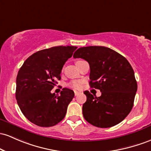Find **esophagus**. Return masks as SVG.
I'll return each mask as SVG.
<instances>
[{"instance_id":"34e87169","label":"esophagus","mask_w":151,"mask_h":151,"mask_svg":"<svg viewBox=\"0 0 151 151\" xmlns=\"http://www.w3.org/2000/svg\"><path fill=\"white\" fill-rule=\"evenodd\" d=\"M79 94H80V92H77V91H74V95H75V96L79 95Z\"/></svg>"}]
</instances>
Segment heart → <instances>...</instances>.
Wrapping results in <instances>:
<instances>
[{
    "label": "heart",
    "instance_id": "obj_1",
    "mask_svg": "<svg viewBox=\"0 0 151 151\" xmlns=\"http://www.w3.org/2000/svg\"><path fill=\"white\" fill-rule=\"evenodd\" d=\"M79 62V61H77V62ZM69 87L75 89H80L81 87H82V82H80V81H77V80L72 81V82H71L70 83H69Z\"/></svg>",
    "mask_w": 151,
    "mask_h": 151
}]
</instances>
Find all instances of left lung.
<instances>
[{
	"label": "left lung",
	"mask_w": 151,
	"mask_h": 151,
	"mask_svg": "<svg viewBox=\"0 0 151 151\" xmlns=\"http://www.w3.org/2000/svg\"><path fill=\"white\" fill-rule=\"evenodd\" d=\"M74 58H81L90 67L89 85L100 89V97L84 92L87 101L82 106L86 120L98 127H110L122 122L133 107L137 92L134 71L123 56L105 46L81 47Z\"/></svg>",
	"instance_id": "1"
}]
</instances>
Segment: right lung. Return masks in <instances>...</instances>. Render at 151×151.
I'll use <instances>...</instances> for the list:
<instances>
[{
    "label": "right lung",
    "mask_w": 151,
    "mask_h": 151,
    "mask_svg": "<svg viewBox=\"0 0 151 151\" xmlns=\"http://www.w3.org/2000/svg\"><path fill=\"white\" fill-rule=\"evenodd\" d=\"M77 46H59L34 53L25 61L16 77V98L25 117L40 127H51L62 121L73 90L63 88L60 95L51 93L64 64Z\"/></svg>",
    "instance_id": "right-lung-1"
}]
</instances>
